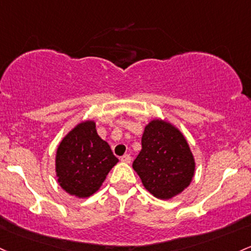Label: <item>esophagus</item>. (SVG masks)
Segmentation results:
<instances>
[{
	"mask_svg": "<svg viewBox=\"0 0 251 251\" xmlns=\"http://www.w3.org/2000/svg\"><path fill=\"white\" fill-rule=\"evenodd\" d=\"M121 162H124V163H130L131 156L128 155V153H126V155H124L123 157H121Z\"/></svg>",
	"mask_w": 251,
	"mask_h": 251,
	"instance_id": "obj_1",
	"label": "esophagus"
}]
</instances>
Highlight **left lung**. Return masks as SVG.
<instances>
[{
	"mask_svg": "<svg viewBox=\"0 0 251 251\" xmlns=\"http://www.w3.org/2000/svg\"><path fill=\"white\" fill-rule=\"evenodd\" d=\"M145 188L158 199H170L191 183L195 163L180 131L152 120L142 137V150L132 164Z\"/></svg>",
	"mask_w": 251,
	"mask_h": 251,
	"instance_id": "8db88e82",
	"label": "left lung"
}]
</instances>
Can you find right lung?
Segmentation results:
<instances>
[{"mask_svg": "<svg viewBox=\"0 0 251 251\" xmlns=\"http://www.w3.org/2000/svg\"><path fill=\"white\" fill-rule=\"evenodd\" d=\"M117 163L108 143L99 137L94 121H84L60 142L56 156L58 182L69 194L90 197Z\"/></svg>", "mask_w": 251, "mask_h": 251, "instance_id": "right-lung-1", "label": "right lung"}]
</instances>
